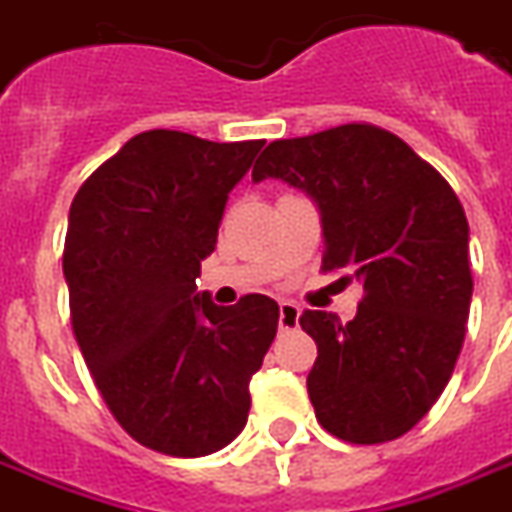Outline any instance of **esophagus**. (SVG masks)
Instances as JSON below:
<instances>
[{"instance_id":"1","label":"esophagus","mask_w":512,"mask_h":512,"mask_svg":"<svg viewBox=\"0 0 512 512\" xmlns=\"http://www.w3.org/2000/svg\"><path fill=\"white\" fill-rule=\"evenodd\" d=\"M299 315L301 310L293 304V301H283L280 304V318H277V326H280V331H288V328H296V323H299Z\"/></svg>"}]
</instances>
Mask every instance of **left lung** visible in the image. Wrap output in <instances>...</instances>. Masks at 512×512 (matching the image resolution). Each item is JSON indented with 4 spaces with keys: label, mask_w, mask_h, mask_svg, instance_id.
I'll use <instances>...</instances> for the list:
<instances>
[{
    "label": "left lung",
    "mask_w": 512,
    "mask_h": 512,
    "mask_svg": "<svg viewBox=\"0 0 512 512\" xmlns=\"http://www.w3.org/2000/svg\"><path fill=\"white\" fill-rule=\"evenodd\" d=\"M267 176L318 202L320 269L363 285L347 326L301 312L318 344L307 376L315 417L347 443L395 441L441 398L465 342L473 272L462 202L406 141L368 122L272 141L253 165V181Z\"/></svg>",
    "instance_id": "obj_1"
}]
</instances>
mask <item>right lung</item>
<instances>
[{"label":"right lung","instance_id":"right-lung-1","mask_svg":"<svg viewBox=\"0 0 512 512\" xmlns=\"http://www.w3.org/2000/svg\"><path fill=\"white\" fill-rule=\"evenodd\" d=\"M261 146L146 130L71 202L63 275L82 358L122 430L168 457L235 441L251 376L277 334L275 299L245 293L216 307L194 283Z\"/></svg>","mask_w":512,"mask_h":512}]
</instances>
